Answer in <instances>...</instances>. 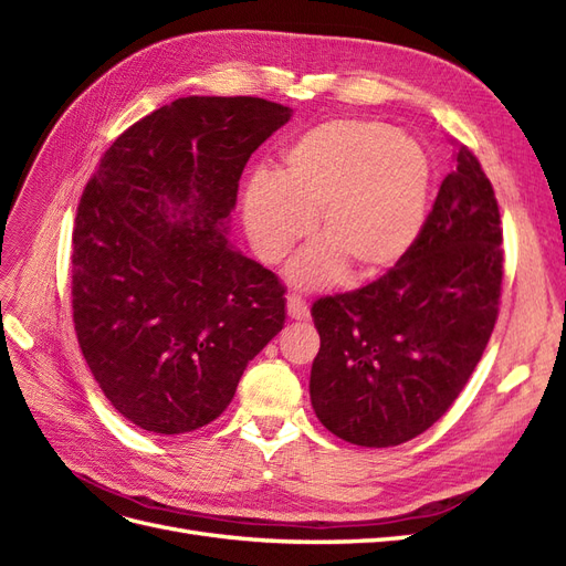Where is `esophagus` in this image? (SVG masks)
<instances>
[{"instance_id":"1","label":"esophagus","mask_w":566,"mask_h":566,"mask_svg":"<svg viewBox=\"0 0 566 566\" xmlns=\"http://www.w3.org/2000/svg\"><path fill=\"white\" fill-rule=\"evenodd\" d=\"M287 316L295 318V321H304L310 318V306H306V302L297 295H287Z\"/></svg>"}]
</instances>
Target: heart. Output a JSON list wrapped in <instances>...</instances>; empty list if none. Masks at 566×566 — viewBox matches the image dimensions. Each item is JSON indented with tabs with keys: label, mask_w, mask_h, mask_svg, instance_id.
I'll return each mask as SVG.
<instances>
[{
	"label": "heart",
	"mask_w": 566,
	"mask_h": 566,
	"mask_svg": "<svg viewBox=\"0 0 566 566\" xmlns=\"http://www.w3.org/2000/svg\"><path fill=\"white\" fill-rule=\"evenodd\" d=\"M430 200L424 150L382 123L337 119L285 150L279 177L256 175L243 196L250 243L266 264L283 262L302 238L323 243L290 264L300 287H323L349 271L378 281L416 248Z\"/></svg>",
	"instance_id": "b5f03b06"
}]
</instances>
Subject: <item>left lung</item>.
<instances>
[{
	"label": "left lung",
	"mask_w": 566,
	"mask_h": 566,
	"mask_svg": "<svg viewBox=\"0 0 566 566\" xmlns=\"http://www.w3.org/2000/svg\"><path fill=\"white\" fill-rule=\"evenodd\" d=\"M453 160L406 260L312 306L321 335L312 406L325 430L356 447H399L430 430L468 385L499 318V202L468 146Z\"/></svg>",
	"instance_id": "obj_1"
}]
</instances>
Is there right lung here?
Segmentation results:
<instances>
[{
    "label": "right lung",
    "instance_id": "add662e5",
    "mask_svg": "<svg viewBox=\"0 0 566 566\" xmlns=\"http://www.w3.org/2000/svg\"><path fill=\"white\" fill-rule=\"evenodd\" d=\"M293 111L186 96L132 125L84 188L73 231V321L106 399L156 434L231 403L285 323V287L229 241L238 181Z\"/></svg>",
    "mask_w": 566,
    "mask_h": 566
}]
</instances>
